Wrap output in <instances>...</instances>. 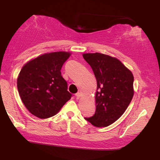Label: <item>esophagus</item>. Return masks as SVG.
Segmentation results:
<instances>
[{
    "label": "esophagus",
    "mask_w": 160,
    "mask_h": 160,
    "mask_svg": "<svg viewBox=\"0 0 160 160\" xmlns=\"http://www.w3.org/2000/svg\"><path fill=\"white\" fill-rule=\"evenodd\" d=\"M80 97H81V93L80 92H77L76 94V99H78V98H80Z\"/></svg>",
    "instance_id": "obj_1"
}]
</instances>
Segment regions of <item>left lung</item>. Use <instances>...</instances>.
<instances>
[{"instance_id":"1","label":"left lung","mask_w":160,"mask_h":160,"mask_svg":"<svg viewBox=\"0 0 160 160\" xmlns=\"http://www.w3.org/2000/svg\"><path fill=\"white\" fill-rule=\"evenodd\" d=\"M83 58L92 69L98 85L95 113L84 119L95 127L111 125L132 99L134 77L117 58L100 53L84 54Z\"/></svg>"}]
</instances>
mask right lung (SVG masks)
Returning a JSON list of instances; mask_svg holds the SVG:
<instances>
[{
    "label": "right lung",
    "mask_w": 160,
    "mask_h": 160,
    "mask_svg": "<svg viewBox=\"0 0 160 160\" xmlns=\"http://www.w3.org/2000/svg\"><path fill=\"white\" fill-rule=\"evenodd\" d=\"M71 54L57 52L45 54L24 65L17 78V89L28 110L40 119L53 117L72 94L60 70Z\"/></svg>",
    "instance_id": "obj_1"
}]
</instances>
